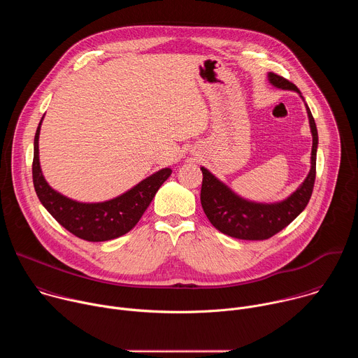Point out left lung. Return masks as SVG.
<instances>
[{"label": "left lung", "mask_w": 358, "mask_h": 358, "mask_svg": "<svg viewBox=\"0 0 358 358\" xmlns=\"http://www.w3.org/2000/svg\"><path fill=\"white\" fill-rule=\"evenodd\" d=\"M269 82L285 90H300L287 79L269 72ZM301 97V94H300ZM303 99V97H301ZM308 110L310 130L313 136L312 167L301 185L286 199L275 203H261L241 198L224 182H221L207 169L201 167L202 187L201 206L210 222L222 234L246 241L269 239L283 228H286L304 208L312 196L316 178V152L319 144L317 127L309 106Z\"/></svg>", "instance_id": "left-lung-1"}]
</instances>
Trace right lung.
<instances>
[{
    "label": "right lung",
    "instance_id": "obj_1",
    "mask_svg": "<svg viewBox=\"0 0 358 358\" xmlns=\"http://www.w3.org/2000/svg\"><path fill=\"white\" fill-rule=\"evenodd\" d=\"M41 123L42 120L34 138L32 162V180L36 195L48 213L65 229L80 239L103 242L127 234L136 227L159 188L171 176V169H163L124 194L105 202L89 203L73 201L49 187L42 176L38 147Z\"/></svg>",
    "mask_w": 358,
    "mask_h": 358
}]
</instances>
